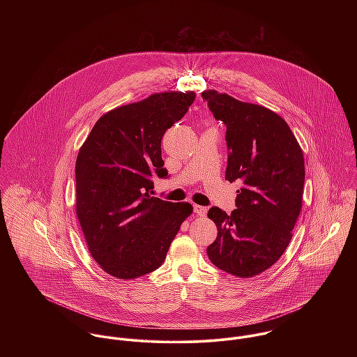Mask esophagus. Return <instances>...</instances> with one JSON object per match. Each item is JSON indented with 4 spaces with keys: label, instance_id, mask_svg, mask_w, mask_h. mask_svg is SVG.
<instances>
[{
    "label": "esophagus",
    "instance_id": "34e87169",
    "mask_svg": "<svg viewBox=\"0 0 357 357\" xmlns=\"http://www.w3.org/2000/svg\"><path fill=\"white\" fill-rule=\"evenodd\" d=\"M194 210H195V213H197L199 217H204V215L207 214V207H204V206L195 204V206H194Z\"/></svg>",
    "mask_w": 357,
    "mask_h": 357
}]
</instances>
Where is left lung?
Instances as JSON below:
<instances>
[{
    "label": "left lung",
    "mask_w": 357,
    "mask_h": 357,
    "mask_svg": "<svg viewBox=\"0 0 357 357\" xmlns=\"http://www.w3.org/2000/svg\"><path fill=\"white\" fill-rule=\"evenodd\" d=\"M202 96L227 126L225 180L242 185L231 214L215 206L208 210L217 238L207 255L234 276L253 278L271 268L291 241L303 207L304 155L287 122L269 108L213 89Z\"/></svg>",
    "instance_id": "obj_1"
}]
</instances>
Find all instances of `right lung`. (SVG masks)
<instances>
[{"instance_id":"add662e5","label":"right lung","mask_w":357,"mask_h":357,"mask_svg":"<svg viewBox=\"0 0 357 357\" xmlns=\"http://www.w3.org/2000/svg\"><path fill=\"white\" fill-rule=\"evenodd\" d=\"M160 92L105 112L75 162V211L88 249L104 272L135 279L159 268L192 206L151 197L166 177L160 142L195 100Z\"/></svg>"}]
</instances>
